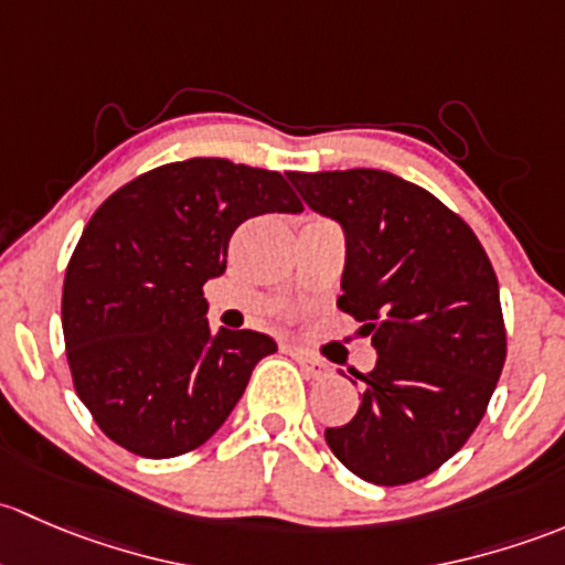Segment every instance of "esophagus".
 I'll use <instances>...</instances> for the list:
<instances>
[{
	"mask_svg": "<svg viewBox=\"0 0 565 565\" xmlns=\"http://www.w3.org/2000/svg\"><path fill=\"white\" fill-rule=\"evenodd\" d=\"M290 356H294L296 362L301 364V370H305L307 375L316 377V381H321V377H329V364H326L323 359L312 356V353H307V351H299V348H294V351H290Z\"/></svg>",
	"mask_w": 565,
	"mask_h": 565,
	"instance_id": "1",
	"label": "esophagus"
}]
</instances>
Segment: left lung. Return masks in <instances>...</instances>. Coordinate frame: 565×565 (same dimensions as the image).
Wrapping results in <instances>:
<instances>
[{
	"label": "left lung",
	"instance_id": "1",
	"mask_svg": "<svg viewBox=\"0 0 565 565\" xmlns=\"http://www.w3.org/2000/svg\"><path fill=\"white\" fill-rule=\"evenodd\" d=\"M288 179L307 206L345 228L337 307L372 334L375 370L362 403L326 444L370 484L424 479L479 427L505 362L498 277L468 223L418 184L388 171Z\"/></svg>",
	"mask_w": 565,
	"mask_h": 565
}]
</instances>
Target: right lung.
<instances>
[{
  "mask_svg": "<svg viewBox=\"0 0 565 565\" xmlns=\"http://www.w3.org/2000/svg\"><path fill=\"white\" fill-rule=\"evenodd\" d=\"M301 209L282 173L223 157L152 168L97 206L70 255L62 331L75 394L114 444L168 459L223 427L277 342L214 334L203 285L244 220Z\"/></svg>",
  "mask_w": 565,
  "mask_h": 565,
  "instance_id": "1",
  "label": "right lung"
}]
</instances>
